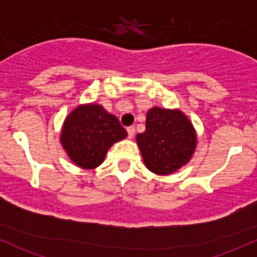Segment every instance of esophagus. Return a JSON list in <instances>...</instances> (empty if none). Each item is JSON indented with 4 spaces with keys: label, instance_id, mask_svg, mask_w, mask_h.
Masks as SVG:
<instances>
[{
    "label": "esophagus",
    "instance_id": "1",
    "mask_svg": "<svg viewBox=\"0 0 257 257\" xmlns=\"http://www.w3.org/2000/svg\"><path fill=\"white\" fill-rule=\"evenodd\" d=\"M126 132H128V138L133 139L134 133H136V128H134V126H129V128L126 129Z\"/></svg>",
    "mask_w": 257,
    "mask_h": 257
}]
</instances>
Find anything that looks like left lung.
<instances>
[{"mask_svg": "<svg viewBox=\"0 0 257 257\" xmlns=\"http://www.w3.org/2000/svg\"><path fill=\"white\" fill-rule=\"evenodd\" d=\"M136 139L145 167L158 175H170L188 164L198 144L193 123L178 108H150L145 132Z\"/></svg>", "mask_w": 257, "mask_h": 257, "instance_id": "1", "label": "left lung"}]
</instances>
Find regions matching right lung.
<instances>
[{"label": "right lung", "mask_w": 257, "mask_h": 257, "mask_svg": "<svg viewBox=\"0 0 257 257\" xmlns=\"http://www.w3.org/2000/svg\"><path fill=\"white\" fill-rule=\"evenodd\" d=\"M126 136L115 115L98 103H83L67 114L59 142L73 164L92 170L104 162L109 148Z\"/></svg>", "instance_id": "add662e5"}]
</instances>
